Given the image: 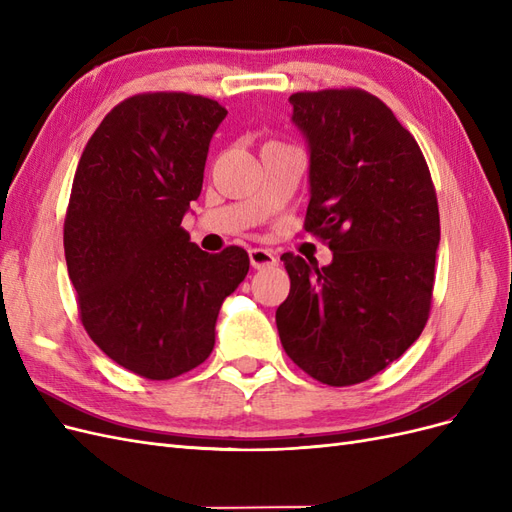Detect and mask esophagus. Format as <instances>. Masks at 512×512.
Returning <instances> with one entry per match:
<instances>
[{"label":"esophagus","mask_w":512,"mask_h":512,"mask_svg":"<svg viewBox=\"0 0 512 512\" xmlns=\"http://www.w3.org/2000/svg\"><path fill=\"white\" fill-rule=\"evenodd\" d=\"M250 265L254 269H271V267L277 265V258L269 250H262V247H254V250H250Z\"/></svg>","instance_id":"obj_1"}]
</instances>
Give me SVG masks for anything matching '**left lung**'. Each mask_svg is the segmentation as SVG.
Here are the masks:
<instances>
[{"label":"left lung","instance_id":"8db88e82","mask_svg":"<svg viewBox=\"0 0 512 512\" xmlns=\"http://www.w3.org/2000/svg\"><path fill=\"white\" fill-rule=\"evenodd\" d=\"M292 123L309 147L305 230L331 265L284 254L288 299L275 322L305 374L329 386L397 361L429 318L440 213L427 162L393 111L363 89L299 91Z\"/></svg>","mask_w":512,"mask_h":512}]
</instances>
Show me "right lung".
Segmentation results:
<instances>
[{
    "label": "right lung",
    "mask_w": 512,
    "mask_h": 512,
    "mask_svg": "<svg viewBox=\"0 0 512 512\" xmlns=\"http://www.w3.org/2000/svg\"><path fill=\"white\" fill-rule=\"evenodd\" d=\"M226 115L181 91L132 96L102 119L76 168L64 250L81 322L136 376L170 380L203 363L224 299L250 271L241 247L209 254L181 228Z\"/></svg>",
    "instance_id": "1"
}]
</instances>
